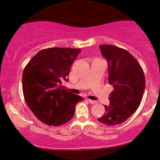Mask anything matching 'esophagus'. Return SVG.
<instances>
[{"instance_id":"obj_1","label":"esophagus","mask_w":160,"mask_h":160,"mask_svg":"<svg viewBox=\"0 0 160 160\" xmlns=\"http://www.w3.org/2000/svg\"><path fill=\"white\" fill-rule=\"evenodd\" d=\"M88 102H89V103H90V104H97V101H95V100H92V99H88Z\"/></svg>"}]
</instances>
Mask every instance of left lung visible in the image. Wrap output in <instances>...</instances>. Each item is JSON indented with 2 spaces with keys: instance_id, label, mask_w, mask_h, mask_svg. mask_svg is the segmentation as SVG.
<instances>
[{
  "instance_id": "obj_1",
  "label": "left lung",
  "mask_w": 160,
  "mask_h": 160,
  "mask_svg": "<svg viewBox=\"0 0 160 160\" xmlns=\"http://www.w3.org/2000/svg\"><path fill=\"white\" fill-rule=\"evenodd\" d=\"M101 52L108 62L109 83L114 90L109 105L97 120L107 126L126 121L138 109L145 88V78L139 63L127 50L112 45H101Z\"/></svg>"
}]
</instances>
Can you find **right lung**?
I'll return each instance as SVG.
<instances>
[{
	"instance_id": "right-lung-1",
	"label": "right lung",
	"mask_w": 160,
	"mask_h": 160,
	"mask_svg": "<svg viewBox=\"0 0 160 160\" xmlns=\"http://www.w3.org/2000/svg\"><path fill=\"white\" fill-rule=\"evenodd\" d=\"M81 48L42 49L23 70L22 85L24 99L33 114L49 126L69 122L76 105L83 98L64 89L72 63Z\"/></svg>"
}]
</instances>
